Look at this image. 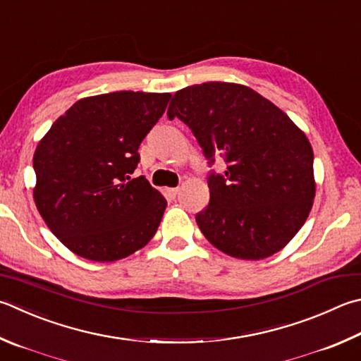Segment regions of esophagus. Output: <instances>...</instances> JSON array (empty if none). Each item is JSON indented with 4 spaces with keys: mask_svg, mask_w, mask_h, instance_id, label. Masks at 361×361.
<instances>
[{
    "mask_svg": "<svg viewBox=\"0 0 361 361\" xmlns=\"http://www.w3.org/2000/svg\"><path fill=\"white\" fill-rule=\"evenodd\" d=\"M178 191H180L178 188H167L166 189V195H167V197H170V199H175L176 194H178Z\"/></svg>",
    "mask_w": 361,
    "mask_h": 361,
    "instance_id": "34e87169",
    "label": "esophagus"
}]
</instances>
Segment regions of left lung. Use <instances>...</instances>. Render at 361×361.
Wrapping results in <instances>:
<instances>
[{
  "instance_id": "left-lung-1",
  "label": "left lung",
  "mask_w": 361,
  "mask_h": 361,
  "mask_svg": "<svg viewBox=\"0 0 361 361\" xmlns=\"http://www.w3.org/2000/svg\"><path fill=\"white\" fill-rule=\"evenodd\" d=\"M192 130L208 161L209 202L195 221L232 257L259 260L283 249L311 212L314 153L305 133L254 90L208 82L176 91L167 110Z\"/></svg>"
}]
</instances>
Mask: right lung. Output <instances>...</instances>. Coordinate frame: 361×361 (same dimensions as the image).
Returning <instances> with one entry per match:
<instances>
[{"label":"right lung","mask_w":361,"mask_h":361,"mask_svg":"<svg viewBox=\"0 0 361 361\" xmlns=\"http://www.w3.org/2000/svg\"><path fill=\"white\" fill-rule=\"evenodd\" d=\"M169 93L115 91L85 97L39 142L35 202L55 237L83 259L114 262L145 246L167 200L145 176L133 178L139 147Z\"/></svg>","instance_id":"obj_1"}]
</instances>
